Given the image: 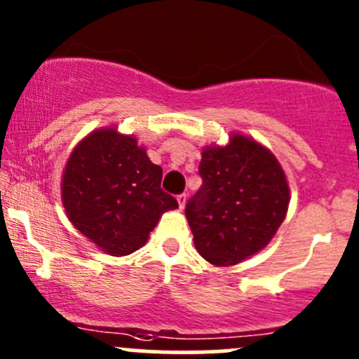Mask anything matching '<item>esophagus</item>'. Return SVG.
<instances>
[{
	"instance_id": "obj_1",
	"label": "esophagus",
	"mask_w": 359,
	"mask_h": 359,
	"mask_svg": "<svg viewBox=\"0 0 359 359\" xmlns=\"http://www.w3.org/2000/svg\"><path fill=\"white\" fill-rule=\"evenodd\" d=\"M177 201H179L180 208H184V206H186V201H187V194H179V196H177Z\"/></svg>"
}]
</instances>
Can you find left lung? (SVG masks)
I'll list each match as a JSON object with an SVG mask.
<instances>
[{
  "label": "left lung",
  "instance_id": "left-lung-1",
  "mask_svg": "<svg viewBox=\"0 0 359 359\" xmlns=\"http://www.w3.org/2000/svg\"><path fill=\"white\" fill-rule=\"evenodd\" d=\"M200 175L203 184L187 201L186 217L203 259L229 267L266 248L290 203L287 177L274 154L233 133L227 146L203 149Z\"/></svg>",
  "mask_w": 359,
  "mask_h": 359
}]
</instances>
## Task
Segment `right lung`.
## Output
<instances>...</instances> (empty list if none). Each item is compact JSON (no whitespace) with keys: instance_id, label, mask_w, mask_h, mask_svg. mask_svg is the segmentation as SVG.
<instances>
[{"instance_id":"obj_1","label":"right lung","mask_w":359,"mask_h":359,"mask_svg":"<svg viewBox=\"0 0 359 359\" xmlns=\"http://www.w3.org/2000/svg\"><path fill=\"white\" fill-rule=\"evenodd\" d=\"M163 168L135 137L100 128L81 140L62 175V203L72 226L114 257L139 250L166 210L179 208L161 189Z\"/></svg>"}]
</instances>
